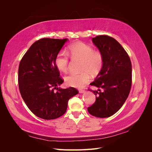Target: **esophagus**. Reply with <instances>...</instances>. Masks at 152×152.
I'll list each match as a JSON object with an SVG mask.
<instances>
[{
	"mask_svg": "<svg viewBox=\"0 0 152 152\" xmlns=\"http://www.w3.org/2000/svg\"><path fill=\"white\" fill-rule=\"evenodd\" d=\"M79 93H84V92H85V90H84V89H79Z\"/></svg>",
	"mask_w": 152,
	"mask_h": 152,
	"instance_id": "obj_1",
	"label": "esophagus"
}]
</instances>
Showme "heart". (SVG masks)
Wrapping results in <instances>:
<instances>
[{"label":"heart","instance_id":"heart-1","mask_svg":"<svg viewBox=\"0 0 152 152\" xmlns=\"http://www.w3.org/2000/svg\"><path fill=\"white\" fill-rule=\"evenodd\" d=\"M68 53L72 59L82 61L79 73H72L65 77L66 85L81 87L90 80V75L96 76L100 72L103 65V57L99 51L94 50L90 45L82 42H77L70 45L67 50L59 52L55 58L54 63L59 71L66 72L68 66Z\"/></svg>","mask_w":152,"mask_h":152}]
</instances>
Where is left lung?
I'll use <instances>...</instances> for the list:
<instances>
[{
  "instance_id": "1",
  "label": "left lung",
  "mask_w": 152,
  "mask_h": 152,
  "mask_svg": "<svg viewBox=\"0 0 152 152\" xmlns=\"http://www.w3.org/2000/svg\"><path fill=\"white\" fill-rule=\"evenodd\" d=\"M92 41L103 55V65L90 85L102 91L89 90L96 95V102L87 110L96 117H109L120 110L130 93L131 59L122 45L111 37L98 35Z\"/></svg>"
}]
</instances>
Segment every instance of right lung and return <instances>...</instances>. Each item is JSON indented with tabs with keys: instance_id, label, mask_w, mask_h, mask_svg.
I'll use <instances>...</instances> for the list:
<instances>
[{
	"instance_id": "right-lung-1",
	"label": "right lung",
	"mask_w": 152,
	"mask_h": 152,
	"mask_svg": "<svg viewBox=\"0 0 152 152\" xmlns=\"http://www.w3.org/2000/svg\"><path fill=\"white\" fill-rule=\"evenodd\" d=\"M68 39L44 38L32 44L21 59L18 85L22 98L37 117L52 120L62 116L76 89L58 87L63 80L54 59ZM54 89H56L55 91Z\"/></svg>"
}]
</instances>
